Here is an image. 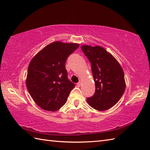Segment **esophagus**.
<instances>
[{"label":"esophagus","instance_id":"esophagus-1","mask_svg":"<svg viewBox=\"0 0 150 150\" xmlns=\"http://www.w3.org/2000/svg\"><path fill=\"white\" fill-rule=\"evenodd\" d=\"M77 86H79V87H80L81 86V81H79L78 83L77 84Z\"/></svg>","mask_w":150,"mask_h":150}]
</instances>
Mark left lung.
<instances>
[{
	"label": "left lung",
	"mask_w": 150,
	"mask_h": 150,
	"mask_svg": "<svg viewBox=\"0 0 150 150\" xmlns=\"http://www.w3.org/2000/svg\"><path fill=\"white\" fill-rule=\"evenodd\" d=\"M81 50L91 63L95 84V92L87 98L88 103L98 111L110 109L118 103L125 91L122 67L103 47L83 45Z\"/></svg>",
	"instance_id": "obj_1"
}]
</instances>
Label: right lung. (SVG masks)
I'll return each instance as SVG.
<instances>
[{"label": "right lung", "mask_w": 150, "mask_h": 150, "mask_svg": "<svg viewBox=\"0 0 150 150\" xmlns=\"http://www.w3.org/2000/svg\"><path fill=\"white\" fill-rule=\"evenodd\" d=\"M79 44L56 41L40 50L28 66L26 87L38 106L55 111L66 103L75 84L68 78L66 62Z\"/></svg>", "instance_id": "add662e5"}]
</instances>
